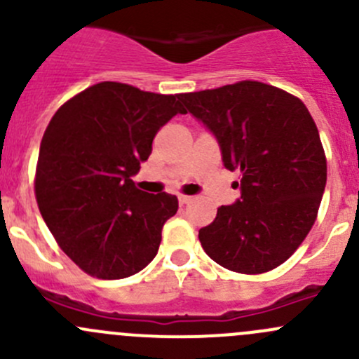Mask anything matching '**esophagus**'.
<instances>
[{"mask_svg": "<svg viewBox=\"0 0 359 359\" xmlns=\"http://www.w3.org/2000/svg\"><path fill=\"white\" fill-rule=\"evenodd\" d=\"M191 200H193V196H187V194H179L180 205H186V203H189Z\"/></svg>", "mask_w": 359, "mask_h": 359, "instance_id": "34e87169", "label": "esophagus"}]
</instances>
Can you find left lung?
<instances>
[{
	"instance_id": "left-lung-1",
	"label": "left lung",
	"mask_w": 359,
	"mask_h": 359,
	"mask_svg": "<svg viewBox=\"0 0 359 359\" xmlns=\"http://www.w3.org/2000/svg\"><path fill=\"white\" fill-rule=\"evenodd\" d=\"M179 100L217 137L224 166L241 172L240 200L200 229L203 250L234 273L281 266L309 234L327 186L313 116L299 97L252 79Z\"/></svg>"
}]
</instances>
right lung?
<instances>
[{
    "instance_id": "obj_1",
    "label": "right lung",
    "mask_w": 359,
    "mask_h": 359,
    "mask_svg": "<svg viewBox=\"0 0 359 359\" xmlns=\"http://www.w3.org/2000/svg\"><path fill=\"white\" fill-rule=\"evenodd\" d=\"M177 112H186L179 95L102 81L50 119L36 165V201L60 250L90 276L128 278L158 253L179 200L144 193L132 177Z\"/></svg>"
}]
</instances>
